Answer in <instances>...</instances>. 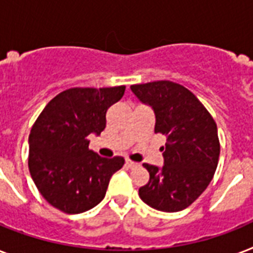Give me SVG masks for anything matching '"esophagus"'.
Here are the masks:
<instances>
[{
  "label": "esophagus",
  "mask_w": 253,
  "mask_h": 253,
  "mask_svg": "<svg viewBox=\"0 0 253 253\" xmlns=\"http://www.w3.org/2000/svg\"><path fill=\"white\" fill-rule=\"evenodd\" d=\"M126 166L128 167V168H134V167L138 166V163L132 162V160H130V159H126Z\"/></svg>",
  "instance_id": "esophagus-1"
}]
</instances>
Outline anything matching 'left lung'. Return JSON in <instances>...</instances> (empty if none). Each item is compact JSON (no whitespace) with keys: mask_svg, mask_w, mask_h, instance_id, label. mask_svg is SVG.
I'll return each instance as SVG.
<instances>
[{"mask_svg":"<svg viewBox=\"0 0 253 253\" xmlns=\"http://www.w3.org/2000/svg\"><path fill=\"white\" fill-rule=\"evenodd\" d=\"M154 109L155 132L167 136L163 168L144 163L150 181L139 197L160 211L184 210L205 192L215 173L220 144L216 123L192 91L172 81L131 85Z\"/></svg>","mask_w":253,"mask_h":253,"instance_id":"left-lung-1","label":"left lung"}]
</instances>
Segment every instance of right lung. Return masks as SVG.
Segmentation results:
<instances>
[{
	"instance_id": "1",
	"label": "right lung",
	"mask_w": 253,
	"mask_h": 253,
	"mask_svg": "<svg viewBox=\"0 0 253 253\" xmlns=\"http://www.w3.org/2000/svg\"><path fill=\"white\" fill-rule=\"evenodd\" d=\"M125 89H67L47 103L31 127L30 174L44 200L60 211L80 214L94 208L125 164L121 156H98L87 140L93 132H102L109 107L122 98Z\"/></svg>"
}]
</instances>
